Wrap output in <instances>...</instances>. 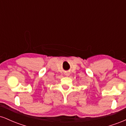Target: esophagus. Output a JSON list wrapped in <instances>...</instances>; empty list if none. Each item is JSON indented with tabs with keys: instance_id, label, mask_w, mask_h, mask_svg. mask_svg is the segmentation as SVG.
Listing matches in <instances>:
<instances>
[{
	"instance_id": "34e87169",
	"label": "esophagus",
	"mask_w": 126,
	"mask_h": 126,
	"mask_svg": "<svg viewBox=\"0 0 126 126\" xmlns=\"http://www.w3.org/2000/svg\"><path fill=\"white\" fill-rule=\"evenodd\" d=\"M68 75H69V73H68V74H67V76H68Z\"/></svg>"
}]
</instances>
